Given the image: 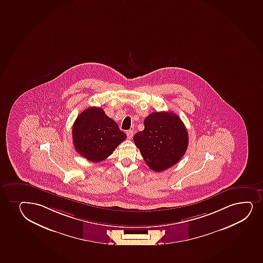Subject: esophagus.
<instances>
[{"mask_svg":"<svg viewBox=\"0 0 263 263\" xmlns=\"http://www.w3.org/2000/svg\"><path fill=\"white\" fill-rule=\"evenodd\" d=\"M126 135H127V138H128V139H132V138H133V130H127Z\"/></svg>","mask_w":263,"mask_h":263,"instance_id":"esophagus-1","label":"esophagus"}]
</instances>
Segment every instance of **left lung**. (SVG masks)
<instances>
[{"instance_id": "left-lung-1", "label": "left lung", "mask_w": 263, "mask_h": 263, "mask_svg": "<svg viewBox=\"0 0 263 263\" xmlns=\"http://www.w3.org/2000/svg\"><path fill=\"white\" fill-rule=\"evenodd\" d=\"M145 129L135 134L134 143L150 168L161 172L181 160L189 136L181 118L172 112H154L144 120Z\"/></svg>"}]
</instances>
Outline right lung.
<instances>
[{"label": "right lung", "instance_id": "right-lung-1", "mask_svg": "<svg viewBox=\"0 0 263 263\" xmlns=\"http://www.w3.org/2000/svg\"><path fill=\"white\" fill-rule=\"evenodd\" d=\"M72 142L81 156L92 162L109 157L126 134L102 108L90 107L77 117L72 125Z\"/></svg>", "mask_w": 263, "mask_h": 263}]
</instances>
